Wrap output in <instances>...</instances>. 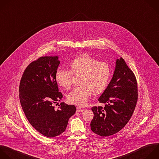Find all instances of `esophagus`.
Instances as JSON below:
<instances>
[{
	"label": "esophagus",
	"mask_w": 159,
	"mask_h": 159,
	"mask_svg": "<svg viewBox=\"0 0 159 159\" xmlns=\"http://www.w3.org/2000/svg\"><path fill=\"white\" fill-rule=\"evenodd\" d=\"M83 111H84V109H82V108L79 107H77V112H83Z\"/></svg>",
	"instance_id": "esophagus-1"
}]
</instances>
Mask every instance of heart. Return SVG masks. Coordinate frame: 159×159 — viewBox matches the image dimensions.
Here are the masks:
<instances>
[{"label":"heart","mask_w":159,"mask_h":159,"mask_svg":"<svg viewBox=\"0 0 159 159\" xmlns=\"http://www.w3.org/2000/svg\"><path fill=\"white\" fill-rule=\"evenodd\" d=\"M70 70L59 69L56 73V80L62 87L68 89L72 85V74L80 75L79 85L67 95V100L79 106L85 105L92 93L103 92L109 84L111 69L108 64L99 62L88 56H80L69 64Z\"/></svg>","instance_id":"b5f03b06"}]
</instances>
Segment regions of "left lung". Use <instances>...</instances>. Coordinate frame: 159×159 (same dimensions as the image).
I'll return each instance as SVG.
<instances>
[{"instance_id": "left-lung-1", "label": "left lung", "mask_w": 159, "mask_h": 159, "mask_svg": "<svg viewBox=\"0 0 159 159\" xmlns=\"http://www.w3.org/2000/svg\"><path fill=\"white\" fill-rule=\"evenodd\" d=\"M137 98V84L133 72L122 57L117 59L112 78L98 99L105 107L92 108V131L102 137L119 132L131 118Z\"/></svg>"}]
</instances>
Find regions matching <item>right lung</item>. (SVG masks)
I'll use <instances>...</instances> for the list:
<instances>
[{
  "label": "right lung",
  "mask_w": 159,
  "mask_h": 159,
  "mask_svg": "<svg viewBox=\"0 0 159 159\" xmlns=\"http://www.w3.org/2000/svg\"><path fill=\"white\" fill-rule=\"evenodd\" d=\"M59 64L57 56L40 57L25 69L19 86L20 102L27 119L39 132L48 137L63 133L76 111L74 105L62 102L57 110L53 105L63 97L56 80Z\"/></svg>",
  "instance_id": "right-lung-1"
}]
</instances>
